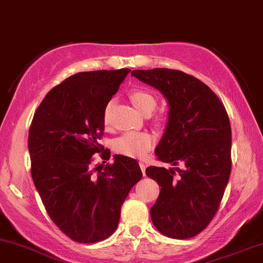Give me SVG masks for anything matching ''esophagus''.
Segmentation results:
<instances>
[{
    "instance_id": "1",
    "label": "esophagus",
    "mask_w": 263,
    "mask_h": 263,
    "mask_svg": "<svg viewBox=\"0 0 263 263\" xmlns=\"http://www.w3.org/2000/svg\"><path fill=\"white\" fill-rule=\"evenodd\" d=\"M139 166H140V168H141L142 174H144V176H145V171H146V164H145L144 162H139Z\"/></svg>"
}]
</instances>
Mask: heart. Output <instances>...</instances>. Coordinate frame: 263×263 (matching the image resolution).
<instances>
[{
  "label": "heart",
  "instance_id": "heart-1",
  "mask_svg": "<svg viewBox=\"0 0 263 263\" xmlns=\"http://www.w3.org/2000/svg\"><path fill=\"white\" fill-rule=\"evenodd\" d=\"M130 101L139 111L142 113L152 112L156 107V97L146 89L137 87L133 89L130 93ZM109 105H107L103 112V122L107 124V116H108ZM154 137L146 132H126L121 137L116 138L113 141V148L117 154L128 157H141L152 147Z\"/></svg>",
  "mask_w": 263,
  "mask_h": 263
}]
</instances>
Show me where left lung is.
Listing matches in <instances>:
<instances>
[{
    "label": "left lung",
    "instance_id": "1",
    "mask_svg": "<svg viewBox=\"0 0 263 263\" xmlns=\"http://www.w3.org/2000/svg\"><path fill=\"white\" fill-rule=\"evenodd\" d=\"M170 103V118L155 154L172 168L150 166L161 186L151 219L162 234L193 238L216 216L232 171V129L218 96L197 78L168 68L133 70Z\"/></svg>",
    "mask_w": 263,
    "mask_h": 263
}]
</instances>
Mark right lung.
<instances>
[{"label":"right lung","instance_id":"obj_1","mask_svg":"<svg viewBox=\"0 0 263 263\" xmlns=\"http://www.w3.org/2000/svg\"><path fill=\"white\" fill-rule=\"evenodd\" d=\"M129 68L82 72L50 90L29 129L31 177L52 222L77 242L105 240L118 227L121 209L142 173L137 160L116 155L99 140L103 112Z\"/></svg>","mask_w":263,"mask_h":263}]
</instances>
